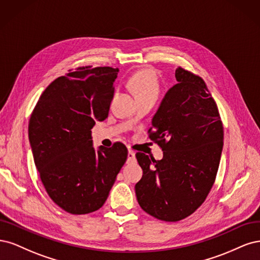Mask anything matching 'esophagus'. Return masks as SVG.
I'll return each instance as SVG.
<instances>
[{"label": "esophagus", "instance_id": "esophagus-1", "mask_svg": "<svg viewBox=\"0 0 260 260\" xmlns=\"http://www.w3.org/2000/svg\"><path fill=\"white\" fill-rule=\"evenodd\" d=\"M135 160V152L133 150H128V155H127V161L128 162H133Z\"/></svg>", "mask_w": 260, "mask_h": 260}]
</instances>
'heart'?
I'll return each instance as SVG.
<instances>
[{
	"label": "heart",
	"mask_w": 260,
	"mask_h": 260,
	"mask_svg": "<svg viewBox=\"0 0 260 260\" xmlns=\"http://www.w3.org/2000/svg\"><path fill=\"white\" fill-rule=\"evenodd\" d=\"M128 85L137 100L151 96L157 97L160 94L156 73L151 68H145L134 73L128 81Z\"/></svg>",
	"instance_id": "b5f03b06"
}]
</instances>
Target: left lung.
<instances>
[{"label":"left lung","instance_id":"1","mask_svg":"<svg viewBox=\"0 0 260 260\" xmlns=\"http://www.w3.org/2000/svg\"><path fill=\"white\" fill-rule=\"evenodd\" d=\"M152 119L149 138L161 147L160 161L137 152L142 177L135 191L154 218L178 221L194 213L211 191L220 162L223 126L203 79L178 67Z\"/></svg>","mask_w":260,"mask_h":260}]
</instances>
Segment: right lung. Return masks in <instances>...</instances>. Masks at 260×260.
I'll return each instance as SVG.
<instances>
[{"instance_id":"right-lung-1","label":"right lung","mask_w":260,"mask_h":260,"mask_svg":"<svg viewBox=\"0 0 260 260\" xmlns=\"http://www.w3.org/2000/svg\"><path fill=\"white\" fill-rule=\"evenodd\" d=\"M118 72L79 67L53 81L31 114L29 140L41 181L49 198L73 215L102 207L126 162L122 142L96 151L90 131L108 118Z\"/></svg>"}]
</instances>
